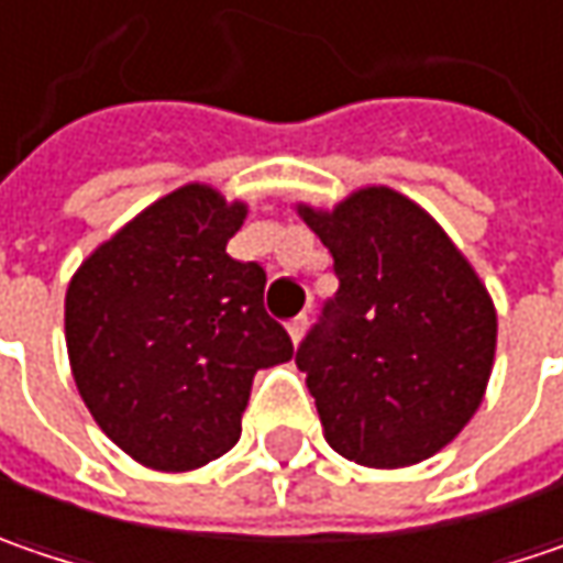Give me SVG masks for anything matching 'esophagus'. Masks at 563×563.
<instances>
[{"label": "esophagus", "mask_w": 563, "mask_h": 563, "mask_svg": "<svg viewBox=\"0 0 563 563\" xmlns=\"http://www.w3.org/2000/svg\"><path fill=\"white\" fill-rule=\"evenodd\" d=\"M306 324H309V318H306V314H296V318L286 324V331H289L292 344H299V341H302V334H306Z\"/></svg>", "instance_id": "esophagus-1"}]
</instances>
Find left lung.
Returning a JSON list of instances; mask_svg holds the SVG:
<instances>
[{"instance_id":"left-lung-1","label":"left lung","mask_w":563,"mask_h":563,"mask_svg":"<svg viewBox=\"0 0 563 563\" xmlns=\"http://www.w3.org/2000/svg\"><path fill=\"white\" fill-rule=\"evenodd\" d=\"M296 210L341 280L296 350L328 446L366 468L437 455L475 417L494 369L487 286L443 225L391 187Z\"/></svg>"}]
</instances>
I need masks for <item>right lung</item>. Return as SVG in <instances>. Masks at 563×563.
Instances as JSON below:
<instances>
[{
    "label": "right lung",
    "instance_id": "right-lung-1",
    "mask_svg": "<svg viewBox=\"0 0 563 563\" xmlns=\"http://www.w3.org/2000/svg\"><path fill=\"white\" fill-rule=\"evenodd\" d=\"M249 207L210 184L165 194L73 274L66 350L95 423L155 472H194L239 443L257 369L292 360L264 312L267 274L229 257Z\"/></svg>",
    "mask_w": 563,
    "mask_h": 563
}]
</instances>
